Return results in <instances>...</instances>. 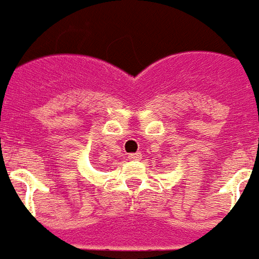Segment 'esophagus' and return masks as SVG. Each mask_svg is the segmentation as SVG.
<instances>
[{
    "label": "esophagus",
    "instance_id": "1",
    "mask_svg": "<svg viewBox=\"0 0 259 259\" xmlns=\"http://www.w3.org/2000/svg\"><path fill=\"white\" fill-rule=\"evenodd\" d=\"M140 158H142V154H140V153H132V154L127 155V160H130V161L140 160Z\"/></svg>",
    "mask_w": 259,
    "mask_h": 259
}]
</instances>
